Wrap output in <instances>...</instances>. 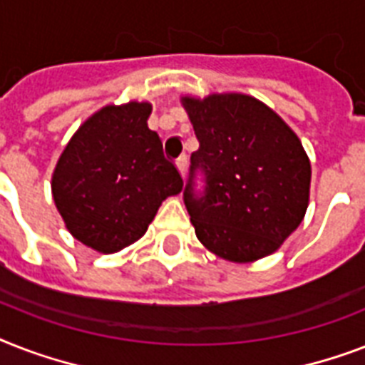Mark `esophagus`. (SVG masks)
Wrapping results in <instances>:
<instances>
[{"label": "esophagus", "instance_id": "34e87169", "mask_svg": "<svg viewBox=\"0 0 365 365\" xmlns=\"http://www.w3.org/2000/svg\"><path fill=\"white\" fill-rule=\"evenodd\" d=\"M176 168L178 172L182 174V178H185V172H187V157H185V155H182V157L176 160Z\"/></svg>", "mask_w": 365, "mask_h": 365}]
</instances>
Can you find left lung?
<instances>
[{
	"instance_id": "8db88e82",
	"label": "left lung",
	"mask_w": 365,
	"mask_h": 365,
	"mask_svg": "<svg viewBox=\"0 0 365 365\" xmlns=\"http://www.w3.org/2000/svg\"><path fill=\"white\" fill-rule=\"evenodd\" d=\"M199 149L183 191L197 239L222 259L252 263L274 254L309 206L311 160L282 117L254 96H182ZM195 170L207 189L192 193Z\"/></svg>"
}]
</instances>
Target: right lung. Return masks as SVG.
<instances>
[{"label": "right lung", "instance_id": "obj_1", "mask_svg": "<svg viewBox=\"0 0 365 365\" xmlns=\"http://www.w3.org/2000/svg\"><path fill=\"white\" fill-rule=\"evenodd\" d=\"M149 115V102L104 106L77 128L54 166L51 189L66 229L100 254L142 239L163 200L183 189Z\"/></svg>", "mask_w": 365, "mask_h": 365}]
</instances>
